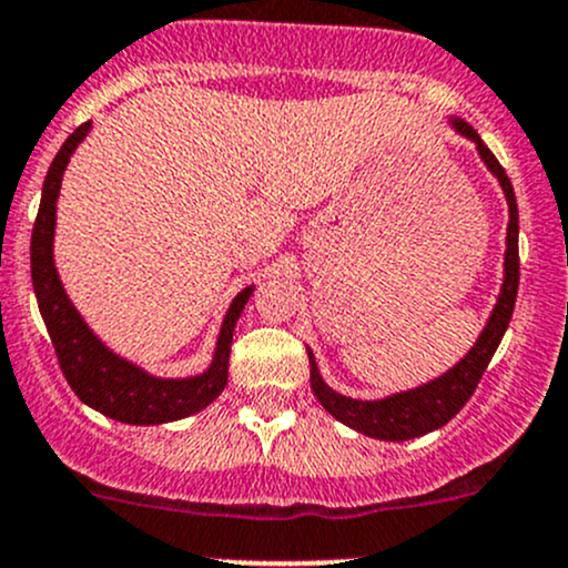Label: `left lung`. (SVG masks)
Wrapping results in <instances>:
<instances>
[{
    "mask_svg": "<svg viewBox=\"0 0 568 568\" xmlns=\"http://www.w3.org/2000/svg\"><path fill=\"white\" fill-rule=\"evenodd\" d=\"M456 134L467 136L469 142H475L478 148L480 162L486 164L491 175L497 178V183L503 186L508 203V231H506V261H503V288L497 296L495 307H491V316L486 321V326L480 329L478 341L473 343L467 354L454 365L450 371H445L437 379L426 382L420 387H412V390L393 393L387 398L379 400H359L348 398L332 390L318 374V365L313 352H307L311 357V387L316 393L326 412H329L335 420H341L343 426L354 428V432L365 434V437L385 439V443H404V439L423 437L428 432H437L443 428L456 412L462 409L469 400V395L478 387L480 376H484L486 365L495 357L497 346H500L503 335L508 329V321H511L514 302H517V288H519V211H517V197H514V186L508 181L506 170L500 168V162L495 159V153L484 145V140L478 136V131L469 123H464L462 118H450Z\"/></svg>",
    "mask_w": 568,
    "mask_h": 568,
    "instance_id": "1",
    "label": "left lung"
}]
</instances>
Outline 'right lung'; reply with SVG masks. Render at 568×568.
<instances>
[{"mask_svg":"<svg viewBox=\"0 0 568 568\" xmlns=\"http://www.w3.org/2000/svg\"><path fill=\"white\" fill-rule=\"evenodd\" d=\"M93 123H82L65 142L51 162L40 194V209L36 227H32V288H36L40 316L54 343L57 359L65 374L71 390L88 406L112 420L129 423V426H159V423L181 420L205 409L227 385V363H231V343L236 321L244 305L255 291L247 285L239 291L236 300L227 307L222 321L220 337H216L214 359L209 368L197 376L183 379H164V376L148 374L140 365L129 363L104 346L99 335L88 326L82 313L68 300L62 280L54 266V227H57V197H60L62 175L79 142L90 134Z\"/></svg>","mask_w":568,"mask_h":568,"instance_id":"right-lung-1","label":"right lung"}]
</instances>
